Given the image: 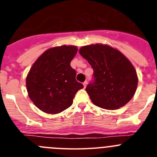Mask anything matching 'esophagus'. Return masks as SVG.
<instances>
[{"instance_id": "34e87169", "label": "esophagus", "mask_w": 157, "mask_h": 157, "mask_svg": "<svg viewBox=\"0 0 157 157\" xmlns=\"http://www.w3.org/2000/svg\"><path fill=\"white\" fill-rule=\"evenodd\" d=\"M87 83H88V82L87 81H85L84 82H83V86H84V88H86V86H87Z\"/></svg>"}]
</instances>
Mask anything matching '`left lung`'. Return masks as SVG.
Instances as JSON below:
<instances>
[{
	"label": "left lung",
	"mask_w": 157,
	"mask_h": 157,
	"mask_svg": "<svg viewBox=\"0 0 157 157\" xmlns=\"http://www.w3.org/2000/svg\"><path fill=\"white\" fill-rule=\"evenodd\" d=\"M79 54L93 69L86 91L97 107L116 110L128 103L138 85L136 69L119 50L107 45L82 47Z\"/></svg>",
	"instance_id": "8db88e82"
}]
</instances>
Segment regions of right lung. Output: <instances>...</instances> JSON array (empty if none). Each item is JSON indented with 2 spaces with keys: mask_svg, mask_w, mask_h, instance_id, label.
Returning <instances> with one entry per match:
<instances>
[{
  "mask_svg": "<svg viewBox=\"0 0 157 157\" xmlns=\"http://www.w3.org/2000/svg\"><path fill=\"white\" fill-rule=\"evenodd\" d=\"M77 51L75 46L49 49L32 66L26 77L27 91L30 100L42 111L62 112L71 107L75 93L83 88L70 65Z\"/></svg>",
  "mask_w": 157,
  "mask_h": 157,
  "instance_id": "right-lung-1",
  "label": "right lung"
}]
</instances>
